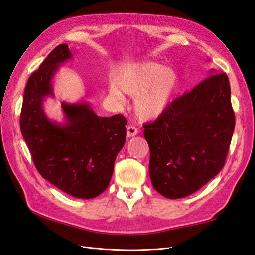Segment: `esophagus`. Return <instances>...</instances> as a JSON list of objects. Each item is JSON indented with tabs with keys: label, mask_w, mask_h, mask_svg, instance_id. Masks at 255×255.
<instances>
[{
	"label": "esophagus",
	"mask_w": 255,
	"mask_h": 255,
	"mask_svg": "<svg viewBox=\"0 0 255 255\" xmlns=\"http://www.w3.org/2000/svg\"><path fill=\"white\" fill-rule=\"evenodd\" d=\"M138 134V129L134 127V126H128L127 128V137L130 138V137H134Z\"/></svg>",
	"instance_id": "obj_1"
}]
</instances>
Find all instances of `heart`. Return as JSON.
I'll use <instances>...</instances> for the list:
<instances>
[{
  "instance_id": "b5f03b06",
  "label": "heart",
  "mask_w": 255,
  "mask_h": 255,
  "mask_svg": "<svg viewBox=\"0 0 255 255\" xmlns=\"http://www.w3.org/2000/svg\"><path fill=\"white\" fill-rule=\"evenodd\" d=\"M180 87V76L171 68L155 61H139L127 65L116 73L109 86V97L122 105L123 92L134 98V111L141 120H154L171 105Z\"/></svg>"
}]
</instances>
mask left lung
<instances>
[{"instance_id":"obj_1","label":"left lung","mask_w":255,"mask_h":255,"mask_svg":"<svg viewBox=\"0 0 255 255\" xmlns=\"http://www.w3.org/2000/svg\"><path fill=\"white\" fill-rule=\"evenodd\" d=\"M210 76L175 99L143 135L154 189L167 199L194 194L225 165L235 128L228 75Z\"/></svg>"}]
</instances>
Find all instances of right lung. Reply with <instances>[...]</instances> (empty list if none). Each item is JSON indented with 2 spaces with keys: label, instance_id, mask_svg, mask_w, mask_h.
Instances as JSON below:
<instances>
[{
  "label": "right lung",
  "instance_id": "right-lung-1",
  "mask_svg": "<svg viewBox=\"0 0 255 255\" xmlns=\"http://www.w3.org/2000/svg\"><path fill=\"white\" fill-rule=\"evenodd\" d=\"M70 59L68 44H59L29 76L20 128L43 179L74 198L92 199L109 186L115 159L126 142L127 120L119 114L99 117L84 100L61 101L63 122L48 117L43 102L55 97L54 76Z\"/></svg>",
  "mask_w": 255,
  "mask_h": 255
}]
</instances>
